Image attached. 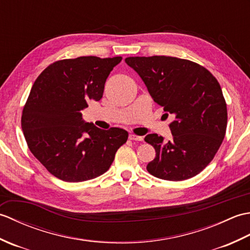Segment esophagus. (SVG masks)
I'll use <instances>...</instances> for the list:
<instances>
[{
    "label": "esophagus",
    "instance_id": "esophagus-1",
    "mask_svg": "<svg viewBox=\"0 0 250 250\" xmlns=\"http://www.w3.org/2000/svg\"><path fill=\"white\" fill-rule=\"evenodd\" d=\"M129 139L131 141H137V142H142L143 141V137L142 136H139V135H135L133 133L129 134Z\"/></svg>",
    "mask_w": 250,
    "mask_h": 250
}]
</instances>
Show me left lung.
I'll use <instances>...</instances> for the list:
<instances>
[{
    "instance_id": "8db88e82",
    "label": "left lung",
    "mask_w": 250,
    "mask_h": 250,
    "mask_svg": "<svg viewBox=\"0 0 250 250\" xmlns=\"http://www.w3.org/2000/svg\"><path fill=\"white\" fill-rule=\"evenodd\" d=\"M125 63L139 74L153 101L175 120L172 140L148 134L156 158L147 171L166 180H185L208 166L225 139L227 104L217 79L205 67L175 57H129Z\"/></svg>"
}]
</instances>
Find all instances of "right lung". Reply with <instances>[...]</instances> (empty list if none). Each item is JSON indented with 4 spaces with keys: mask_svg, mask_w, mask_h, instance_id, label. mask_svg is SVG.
Wrapping results in <instances>:
<instances>
[{
    "mask_svg": "<svg viewBox=\"0 0 250 250\" xmlns=\"http://www.w3.org/2000/svg\"><path fill=\"white\" fill-rule=\"evenodd\" d=\"M121 57H79L41 73L23 107L21 126L34 157L57 178L84 182L104 174L128 140L119 128L102 130L83 119L88 101H100Z\"/></svg>",
    "mask_w": 250,
    "mask_h": 250,
    "instance_id": "add662e5",
    "label": "right lung"
}]
</instances>
